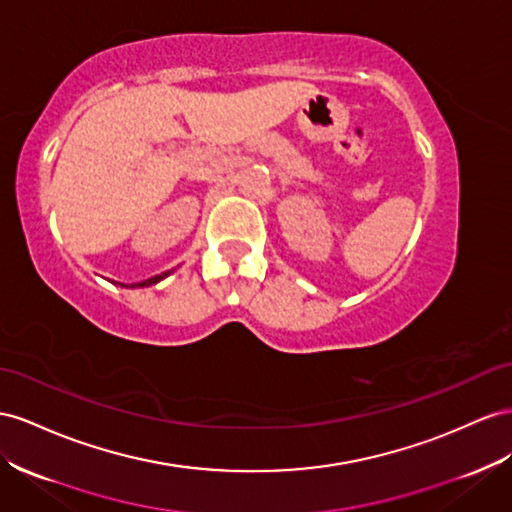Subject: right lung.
Instances as JSON below:
<instances>
[{"label": "right lung", "instance_id": "1", "mask_svg": "<svg viewBox=\"0 0 512 512\" xmlns=\"http://www.w3.org/2000/svg\"><path fill=\"white\" fill-rule=\"evenodd\" d=\"M172 271H165V273H161V275H155V278H148V280H144V282H137V284H131V288H137V286H153V284H157V282H161L163 278H168Z\"/></svg>", "mask_w": 512, "mask_h": 512}]
</instances>
